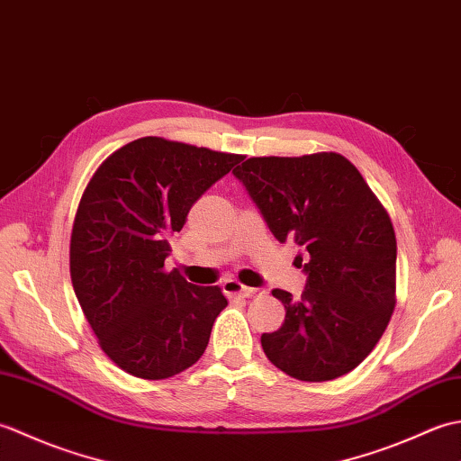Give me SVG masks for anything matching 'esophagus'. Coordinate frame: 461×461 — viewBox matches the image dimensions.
Instances as JSON below:
<instances>
[{
    "instance_id": "esophagus-1",
    "label": "esophagus",
    "mask_w": 461,
    "mask_h": 461,
    "mask_svg": "<svg viewBox=\"0 0 461 461\" xmlns=\"http://www.w3.org/2000/svg\"><path fill=\"white\" fill-rule=\"evenodd\" d=\"M221 287H223V293H225V295L253 297V295H256V293H259V289H258V287H246V285H241V283H240V281H236V279H225Z\"/></svg>"
}]
</instances>
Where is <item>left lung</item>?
Segmentation results:
<instances>
[{
    "label": "left lung",
    "mask_w": 461,
    "mask_h": 461,
    "mask_svg": "<svg viewBox=\"0 0 461 461\" xmlns=\"http://www.w3.org/2000/svg\"><path fill=\"white\" fill-rule=\"evenodd\" d=\"M273 236L293 241L307 276L301 299L276 289L285 322L263 332L267 358L289 376L325 382L365 360L396 299V238L386 210L345 156L248 158L233 170Z\"/></svg>",
    "instance_id": "obj_1"
}]
</instances>
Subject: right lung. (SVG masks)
Here are the masks:
<instances>
[{
  "label": "right lung",
  "mask_w": 461,
  "mask_h": 461,
  "mask_svg": "<svg viewBox=\"0 0 461 461\" xmlns=\"http://www.w3.org/2000/svg\"><path fill=\"white\" fill-rule=\"evenodd\" d=\"M241 158L144 136L111 154L86 185L71 233L75 295L106 357L129 375L170 378L208 347L228 299L218 285L166 271L164 259L192 205Z\"/></svg>",
  "instance_id": "1"
}]
</instances>
